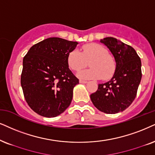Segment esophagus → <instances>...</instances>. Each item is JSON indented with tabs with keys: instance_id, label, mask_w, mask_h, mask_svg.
<instances>
[{
	"instance_id": "34e87169",
	"label": "esophagus",
	"mask_w": 155,
	"mask_h": 155,
	"mask_svg": "<svg viewBox=\"0 0 155 155\" xmlns=\"http://www.w3.org/2000/svg\"><path fill=\"white\" fill-rule=\"evenodd\" d=\"M79 83H81V84H87V81H84V80L80 79L79 80Z\"/></svg>"
}]
</instances>
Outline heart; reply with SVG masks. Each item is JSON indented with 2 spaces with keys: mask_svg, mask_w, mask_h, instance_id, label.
<instances>
[{
  "mask_svg": "<svg viewBox=\"0 0 155 155\" xmlns=\"http://www.w3.org/2000/svg\"><path fill=\"white\" fill-rule=\"evenodd\" d=\"M90 67L78 73L81 79H110L116 69L114 58L104 46L99 44H88L81 47V52L74 49L68 53L67 63L69 68L78 71L87 66Z\"/></svg>",
  "mask_w": 155,
  "mask_h": 155,
  "instance_id": "heart-1",
  "label": "heart"
}]
</instances>
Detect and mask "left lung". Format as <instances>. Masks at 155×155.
Returning a JSON list of instances; mask_svg holds the SVG:
<instances>
[{"instance_id": "obj_1", "label": "left lung", "mask_w": 155, "mask_h": 155, "mask_svg": "<svg viewBox=\"0 0 155 155\" xmlns=\"http://www.w3.org/2000/svg\"><path fill=\"white\" fill-rule=\"evenodd\" d=\"M110 50L116 61L113 77L99 84L97 91L90 95L94 105L106 114L125 110L134 100L142 79V63L132 46L113 37L101 39Z\"/></svg>"}]
</instances>
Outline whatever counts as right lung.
Segmentation results:
<instances>
[{
    "mask_svg": "<svg viewBox=\"0 0 155 155\" xmlns=\"http://www.w3.org/2000/svg\"><path fill=\"white\" fill-rule=\"evenodd\" d=\"M76 41L56 37L35 44L23 58L21 84L29 107L45 117L63 113L71 102L79 79L68 68L67 56Z\"/></svg>",
    "mask_w": 155,
    "mask_h": 155,
    "instance_id": "add662e5",
    "label": "right lung"
}]
</instances>
